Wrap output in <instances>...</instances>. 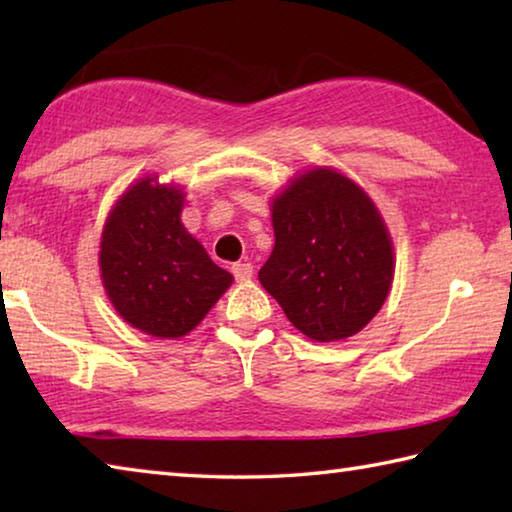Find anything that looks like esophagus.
I'll return each instance as SVG.
<instances>
[{"label":"esophagus","mask_w":512,"mask_h":512,"mask_svg":"<svg viewBox=\"0 0 512 512\" xmlns=\"http://www.w3.org/2000/svg\"><path fill=\"white\" fill-rule=\"evenodd\" d=\"M232 275H235V280H239V282L250 280V277H253V264H248V262L232 264Z\"/></svg>","instance_id":"obj_1"}]
</instances>
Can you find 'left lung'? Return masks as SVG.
<instances>
[{"mask_svg": "<svg viewBox=\"0 0 512 512\" xmlns=\"http://www.w3.org/2000/svg\"><path fill=\"white\" fill-rule=\"evenodd\" d=\"M275 246L259 282L311 341L366 327L391 291L393 246L377 207L332 169H311L273 203Z\"/></svg>", "mask_w": 512, "mask_h": 512, "instance_id": "obj_1", "label": "left lung"}]
</instances>
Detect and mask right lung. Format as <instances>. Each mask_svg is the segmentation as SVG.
Listing matches in <instances>:
<instances>
[{
  "label": "right lung",
  "mask_w": 512,
  "mask_h": 512,
  "mask_svg": "<svg viewBox=\"0 0 512 512\" xmlns=\"http://www.w3.org/2000/svg\"><path fill=\"white\" fill-rule=\"evenodd\" d=\"M180 210V189L144 178L112 207L101 237V280L110 302L158 339L192 332L232 282L183 228Z\"/></svg>",
  "instance_id": "add662e5"
}]
</instances>
